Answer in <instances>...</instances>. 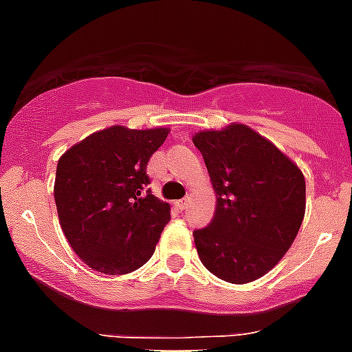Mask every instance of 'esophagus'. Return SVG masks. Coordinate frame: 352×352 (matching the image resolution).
<instances>
[{
    "label": "esophagus",
    "instance_id": "obj_1",
    "mask_svg": "<svg viewBox=\"0 0 352 352\" xmlns=\"http://www.w3.org/2000/svg\"><path fill=\"white\" fill-rule=\"evenodd\" d=\"M188 204H190V197H186V199L179 200V202H177V208L181 209V211H184V209L188 208Z\"/></svg>",
    "mask_w": 352,
    "mask_h": 352
}]
</instances>
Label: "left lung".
Returning <instances> with one entry per match:
<instances>
[{
	"mask_svg": "<svg viewBox=\"0 0 352 352\" xmlns=\"http://www.w3.org/2000/svg\"><path fill=\"white\" fill-rule=\"evenodd\" d=\"M217 193L211 223L195 231L202 265L232 285L263 277L290 249L306 211L302 171L241 123L193 135Z\"/></svg>",
	"mask_w": 352,
	"mask_h": 352,
	"instance_id": "left-lung-1",
	"label": "left lung"
}]
</instances>
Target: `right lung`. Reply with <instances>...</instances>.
Wrapping results in <instances>:
<instances>
[{"label": "right lung", "mask_w": 352, "mask_h": 352, "mask_svg": "<svg viewBox=\"0 0 352 352\" xmlns=\"http://www.w3.org/2000/svg\"><path fill=\"white\" fill-rule=\"evenodd\" d=\"M168 132L114 125L58 159L53 188L58 221L71 249L93 270L120 276L152 258L170 206L146 190V166Z\"/></svg>", "instance_id": "1"}]
</instances>
